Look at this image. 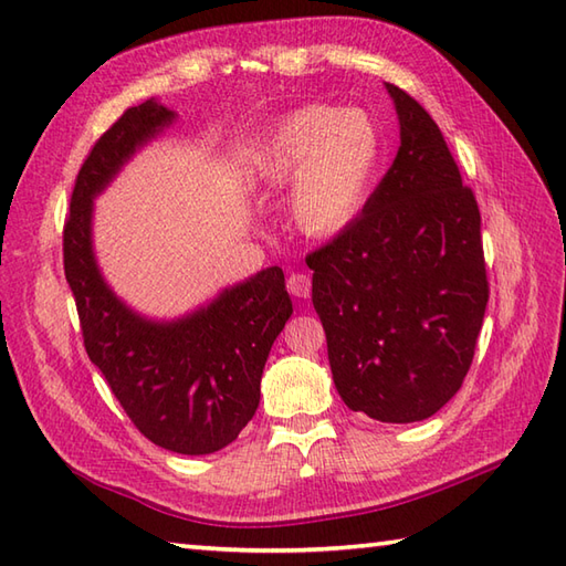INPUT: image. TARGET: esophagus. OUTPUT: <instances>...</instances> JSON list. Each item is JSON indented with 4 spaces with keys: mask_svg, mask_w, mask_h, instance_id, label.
Listing matches in <instances>:
<instances>
[{
    "mask_svg": "<svg viewBox=\"0 0 566 566\" xmlns=\"http://www.w3.org/2000/svg\"><path fill=\"white\" fill-rule=\"evenodd\" d=\"M286 292L296 298H308L311 294V276L304 272H292L286 276Z\"/></svg>",
    "mask_w": 566,
    "mask_h": 566,
    "instance_id": "34e87169",
    "label": "esophagus"
}]
</instances>
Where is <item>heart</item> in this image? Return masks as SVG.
Segmentation results:
<instances>
[{
	"instance_id": "heart-1",
	"label": "heart",
	"mask_w": 566,
	"mask_h": 566,
	"mask_svg": "<svg viewBox=\"0 0 566 566\" xmlns=\"http://www.w3.org/2000/svg\"><path fill=\"white\" fill-rule=\"evenodd\" d=\"M381 158L377 126L359 109L306 104L276 122L258 158V179L290 185L298 231L331 238L355 221Z\"/></svg>"
}]
</instances>
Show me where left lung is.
<instances>
[{
	"label": "left lung",
	"mask_w": 566,
	"mask_h": 566,
	"mask_svg": "<svg viewBox=\"0 0 566 566\" xmlns=\"http://www.w3.org/2000/svg\"><path fill=\"white\" fill-rule=\"evenodd\" d=\"M399 153L363 213L311 252L335 389L381 423L426 420L460 391L489 302L482 216L438 124L387 84Z\"/></svg>",
	"instance_id": "obj_1"
}]
</instances>
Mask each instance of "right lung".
I'll return each instance as SVG.
<instances>
[{"label":"right lung","mask_w":566,"mask_h":566,"mask_svg":"<svg viewBox=\"0 0 566 566\" xmlns=\"http://www.w3.org/2000/svg\"><path fill=\"white\" fill-rule=\"evenodd\" d=\"M175 112L155 99L130 106L82 163L63 231L65 280L75 296L84 350L126 416L150 442L179 454H211L255 416L272 343L292 316L282 268L228 286L175 321L136 314L104 282L92 248L94 197Z\"/></svg>","instance_id":"1"}]
</instances>
